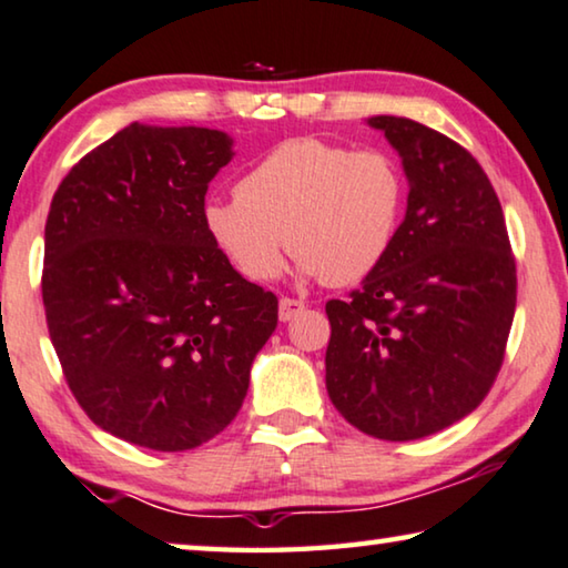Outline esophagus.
Listing matches in <instances>:
<instances>
[{
    "label": "esophagus",
    "instance_id": "34e87169",
    "mask_svg": "<svg viewBox=\"0 0 568 568\" xmlns=\"http://www.w3.org/2000/svg\"><path fill=\"white\" fill-rule=\"evenodd\" d=\"M302 310H304V304L297 300H290V297L278 300V320H282V323H290V320L297 317Z\"/></svg>",
    "mask_w": 568,
    "mask_h": 568
}]
</instances>
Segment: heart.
I'll return each instance as SVG.
<instances>
[{
	"mask_svg": "<svg viewBox=\"0 0 568 568\" xmlns=\"http://www.w3.org/2000/svg\"><path fill=\"white\" fill-rule=\"evenodd\" d=\"M204 202V230L251 282L282 274L284 251L302 276L348 286L379 268L397 235L405 182L382 151L294 138L266 153L235 189Z\"/></svg>",
	"mask_w": 568,
	"mask_h": 568,
	"instance_id": "b5f03b06",
	"label": "heart"
}]
</instances>
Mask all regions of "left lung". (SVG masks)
<instances>
[{
  "label": "left lung",
  "mask_w": 568,
  "mask_h": 568,
  "mask_svg": "<svg viewBox=\"0 0 568 568\" xmlns=\"http://www.w3.org/2000/svg\"><path fill=\"white\" fill-rule=\"evenodd\" d=\"M407 176V212L379 268L325 304V386L338 413L382 440H417L466 417L503 366L517 276L503 207L462 145L376 114Z\"/></svg>",
  "instance_id": "obj_1"
}]
</instances>
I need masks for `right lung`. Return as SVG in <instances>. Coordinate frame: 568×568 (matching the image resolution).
<instances>
[{"label":"right lung","mask_w":568,"mask_h":568,"mask_svg":"<svg viewBox=\"0 0 568 568\" xmlns=\"http://www.w3.org/2000/svg\"><path fill=\"white\" fill-rule=\"evenodd\" d=\"M210 128L130 122L53 194L43 304L65 382L102 430L189 450L233 423L278 302L204 230V194L233 159Z\"/></svg>","instance_id":"1"}]
</instances>
